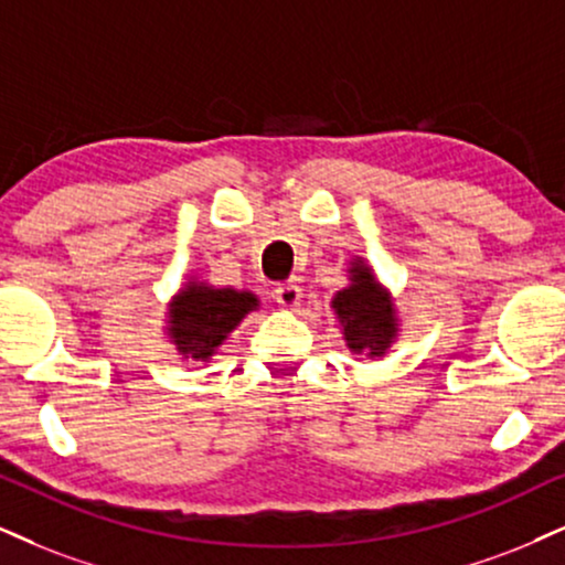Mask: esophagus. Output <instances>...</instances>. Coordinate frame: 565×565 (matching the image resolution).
<instances>
[{
    "mask_svg": "<svg viewBox=\"0 0 565 565\" xmlns=\"http://www.w3.org/2000/svg\"><path fill=\"white\" fill-rule=\"evenodd\" d=\"M301 288H298L296 282H280L275 288V301L282 306V309H296V306H301Z\"/></svg>",
    "mask_w": 565,
    "mask_h": 565,
    "instance_id": "obj_1",
    "label": "esophagus"
}]
</instances>
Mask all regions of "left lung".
<instances>
[{
	"instance_id": "left-lung-1",
	"label": "left lung",
	"mask_w": 565,
	"mask_h": 565,
	"mask_svg": "<svg viewBox=\"0 0 565 565\" xmlns=\"http://www.w3.org/2000/svg\"><path fill=\"white\" fill-rule=\"evenodd\" d=\"M348 282L332 298V309L343 327V340L353 353L380 359L398 340V309L393 296L374 277V269L356 256L348 269Z\"/></svg>"
}]
</instances>
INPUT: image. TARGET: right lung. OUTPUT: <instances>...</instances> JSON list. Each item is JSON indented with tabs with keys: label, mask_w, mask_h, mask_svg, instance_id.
Here are the masks:
<instances>
[{
	"label": "right lung",
	"mask_w": 565,
	"mask_h": 565,
	"mask_svg": "<svg viewBox=\"0 0 565 565\" xmlns=\"http://www.w3.org/2000/svg\"><path fill=\"white\" fill-rule=\"evenodd\" d=\"M259 309L250 290L214 288L201 280H188L167 306V335L185 361H212L230 332L246 315Z\"/></svg>",
	"instance_id": "add662e5"
}]
</instances>
